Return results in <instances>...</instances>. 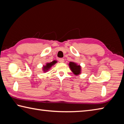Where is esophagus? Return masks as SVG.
I'll list each match as a JSON object with an SVG mask.
<instances>
[{"mask_svg": "<svg viewBox=\"0 0 124 124\" xmlns=\"http://www.w3.org/2000/svg\"><path fill=\"white\" fill-rule=\"evenodd\" d=\"M59 61L60 62H64V59L63 58H59Z\"/></svg>", "mask_w": 124, "mask_h": 124, "instance_id": "34e87169", "label": "esophagus"}]
</instances>
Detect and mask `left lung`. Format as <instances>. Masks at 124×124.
Instances as JSON below:
<instances>
[{
    "mask_svg": "<svg viewBox=\"0 0 124 124\" xmlns=\"http://www.w3.org/2000/svg\"><path fill=\"white\" fill-rule=\"evenodd\" d=\"M69 68L70 70L75 75H79L81 73V66L77 65L76 62H69Z\"/></svg>",
    "mask_w": 124,
    "mask_h": 124,
    "instance_id": "1",
    "label": "left lung"
}]
</instances>
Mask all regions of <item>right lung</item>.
<instances>
[{
    "instance_id": "obj_1",
    "label": "right lung",
    "mask_w": 124,
    "mask_h": 124,
    "mask_svg": "<svg viewBox=\"0 0 124 124\" xmlns=\"http://www.w3.org/2000/svg\"><path fill=\"white\" fill-rule=\"evenodd\" d=\"M56 62H57V61L56 60H53V62H47V63H46V65L43 66L42 67L43 68L42 70L43 72H47V71L51 69V68H52V66L54 65H55Z\"/></svg>"
}]
</instances>
